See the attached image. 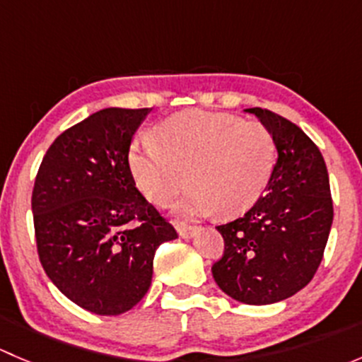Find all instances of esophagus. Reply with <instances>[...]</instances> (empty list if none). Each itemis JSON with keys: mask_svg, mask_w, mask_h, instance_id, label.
<instances>
[{"mask_svg": "<svg viewBox=\"0 0 362 362\" xmlns=\"http://www.w3.org/2000/svg\"><path fill=\"white\" fill-rule=\"evenodd\" d=\"M175 228H177L178 235H180L182 238H191V236H194L196 231H198L196 226L185 224V222H175Z\"/></svg>", "mask_w": 362, "mask_h": 362, "instance_id": "obj_1", "label": "esophagus"}]
</instances>
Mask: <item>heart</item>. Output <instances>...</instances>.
Returning <instances> with one entry per match:
<instances>
[{"label":"heart","instance_id":"obj_1","mask_svg":"<svg viewBox=\"0 0 362 362\" xmlns=\"http://www.w3.org/2000/svg\"><path fill=\"white\" fill-rule=\"evenodd\" d=\"M129 170L141 194L166 206L189 184L182 214L233 217L268 187L276 164L272 131L233 113L182 112L131 144Z\"/></svg>","mask_w":362,"mask_h":362}]
</instances>
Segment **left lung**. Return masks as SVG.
Segmentation results:
<instances>
[{
    "label": "left lung",
    "instance_id": "1",
    "mask_svg": "<svg viewBox=\"0 0 362 362\" xmlns=\"http://www.w3.org/2000/svg\"><path fill=\"white\" fill-rule=\"evenodd\" d=\"M247 112L272 131L279 158L254 206L217 226L224 254L211 275L236 301L269 305L291 298L313 279L333 224V199L322 154L301 127L266 108Z\"/></svg>",
    "mask_w": 362,
    "mask_h": 362
}]
</instances>
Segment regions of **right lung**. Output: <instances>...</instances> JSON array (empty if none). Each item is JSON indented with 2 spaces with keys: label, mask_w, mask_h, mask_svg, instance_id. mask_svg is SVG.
<instances>
[{
  "label": "right lung",
  "mask_w": 362,
  "mask_h": 362,
  "mask_svg": "<svg viewBox=\"0 0 362 362\" xmlns=\"http://www.w3.org/2000/svg\"><path fill=\"white\" fill-rule=\"evenodd\" d=\"M148 108H105L61 133L43 156L31 208L38 257L80 308L120 315L147 294L173 226L141 196L129 170Z\"/></svg>",
  "instance_id": "right-lung-1"
}]
</instances>
